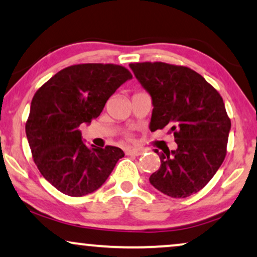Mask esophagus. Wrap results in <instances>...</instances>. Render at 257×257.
<instances>
[{
  "label": "esophagus",
  "instance_id": "esophagus-1",
  "mask_svg": "<svg viewBox=\"0 0 257 257\" xmlns=\"http://www.w3.org/2000/svg\"><path fill=\"white\" fill-rule=\"evenodd\" d=\"M126 155H128V156H141V155H143V150H141V149H127V150H126Z\"/></svg>",
  "mask_w": 257,
  "mask_h": 257
}]
</instances>
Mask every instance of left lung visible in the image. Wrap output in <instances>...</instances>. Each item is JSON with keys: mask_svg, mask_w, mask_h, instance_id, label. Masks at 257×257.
Returning a JSON list of instances; mask_svg holds the SVG:
<instances>
[{"mask_svg": "<svg viewBox=\"0 0 257 257\" xmlns=\"http://www.w3.org/2000/svg\"><path fill=\"white\" fill-rule=\"evenodd\" d=\"M152 100L150 130L169 127L177 149L155 152L161 168L150 183L163 194L184 198L208 184L225 158L231 122L219 93L197 72L164 62L130 63Z\"/></svg>", "mask_w": 257, "mask_h": 257, "instance_id": "obj_1", "label": "left lung"}]
</instances>
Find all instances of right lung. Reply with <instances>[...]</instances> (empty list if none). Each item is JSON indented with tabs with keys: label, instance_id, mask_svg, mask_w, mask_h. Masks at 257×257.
I'll return each mask as SVG.
<instances>
[{
	"label": "right lung",
	"instance_id": "1",
	"mask_svg": "<svg viewBox=\"0 0 257 257\" xmlns=\"http://www.w3.org/2000/svg\"><path fill=\"white\" fill-rule=\"evenodd\" d=\"M132 74L122 66L82 63L56 73L33 96L26 135L41 175L62 194H92L106 182L121 149L86 145L81 124L98 118L109 96Z\"/></svg>",
	"mask_w": 257,
	"mask_h": 257
}]
</instances>
